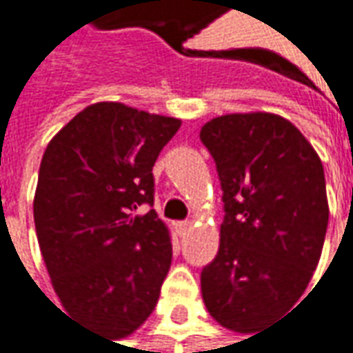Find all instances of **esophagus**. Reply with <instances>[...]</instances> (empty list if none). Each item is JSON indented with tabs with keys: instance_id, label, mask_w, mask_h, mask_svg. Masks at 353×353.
Returning <instances> with one entry per match:
<instances>
[{
	"instance_id": "1",
	"label": "esophagus",
	"mask_w": 353,
	"mask_h": 353,
	"mask_svg": "<svg viewBox=\"0 0 353 353\" xmlns=\"http://www.w3.org/2000/svg\"><path fill=\"white\" fill-rule=\"evenodd\" d=\"M176 232L179 234V236H185L189 232V228H191V223L189 221H179V223H176Z\"/></svg>"
}]
</instances>
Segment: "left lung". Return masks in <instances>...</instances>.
I'll list each match as a JSON object with an SVG mask.
<instances>
[{"label":"left lung","instance_id":"8db88e82","mask_svg":"<svg viewBox=\"0 0 353 353\" xmlns=\"http://www.w3.org/2000/svg\"><path fill=\"white\" fill-rule=\"evenodd\" d=\"M199 137L225 203L221 246L201 272L203 301L221 326L258 332L297 303L321 260L322 162L293 123L272 113L216 117Z\"/></svg>","mask_w":353,"mask_h":353}]
</instances>
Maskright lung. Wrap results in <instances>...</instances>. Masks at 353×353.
<instances>
[{"label": "right lung", "instance_id": "right-lung-1", "mask_svg": "<svg viewBox=\"0 0 353 353\" xmlns=\"http://www.w3.org/2000/svg\"><path fill=\"white\" fill-rule=\"evenodd\" d=\"M181 127L101 101L74 117L44 150L32 203L37 238L62 305L107 338L150 316L172 263L168 226L154 209L152 168Z\"/></svg>", "mask_w": 353, "mask_h": 353}]
</instances>
